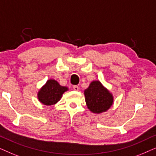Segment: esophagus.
Listing matches in <instances>:
<instances>
[{
	"label": "esophagus",
	"mask_w": 156,
	"mask_h": 156,
	"mask_svg": "<svg viewBox=\"0 0 156 156\" xmlns=\"http://www.w3.org/2000/svg\"><path fill=\"white\" fill-rule=\"evenodd\" d=\"M73 90H76V91H78V90H79V87H78V86H73Z\"/></svg>",
	"instance_id": "obj_1"
}]
</instances>
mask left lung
<instances>
[{
    "instance_id": "8db88e82",
    "label": "left lung",
    "mask_w": 156,
    "mask_h": 156,
    "mask_svg": "<svg viewBox=\"0 0 156 156\" xmlns=\"http://www.w3.org/2000/svg\"><path fill=\"white\" fill-rule=\"evenodd\" d=\"M86 105L94 113L105 112L113 103V97L98 80L93 81L84 91Z\"/></svg>"
}]
</instances>
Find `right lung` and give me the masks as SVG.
Returning <instances> with one entry per match:
<instances>
[{"mask_svg": "<svg viewBox=\"0 0 156 156\" xmlns=\"http://www.w3.org/2000/svg\"><path fill=\"white\" fill-rule=\"evenodd\" d=\"M66 90H68L67 87L60 86L56 80L51 79L39 90L38 98L44 105H54L61 100L62 95Z\"/></svg>", "mask_w": 156, "mask_h": 156, "instance_id": "1", "label": "right lung"}]
</instances>
